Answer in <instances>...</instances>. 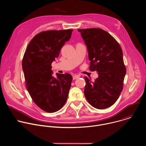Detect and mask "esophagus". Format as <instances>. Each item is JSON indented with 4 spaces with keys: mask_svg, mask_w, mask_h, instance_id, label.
<instances>
[{
    "mask_svg": "<svg viewBox=\"0 0 146 146\" xmlns=\"http://www.w3.org/2000/svg\"><path fill=\"white\" fill-rule=\"evenodd\" d=\"M80 75H78V74H75V75H74V76H73V80H76V79H77V78H80Z\"/></svg>",
    "mask_w": 146,
    "mask_h": 146,
    "instance_id": "esophagus-1",
    "label": "esophagus"
}]
</instances>
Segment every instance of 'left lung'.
<instances>
[{"label": "left lung", "instance_id": "left-lung-1", "mask_svg": "<svg viewBox=\"0 0 146 146\" xmlns=\"http://www.w3.org/2000/svg\"><path fill=\"white\" fill-rule=\"evenodd\" d=\"M84 40L90 62V70L98 72L92 81L84 77V95L90 105L98 109L110 107L118 99L126 74L122 49L116 40L100 28L78 29Z\"/></svg>", "mask_w": 146, "mask_h": 146}]
</instances>
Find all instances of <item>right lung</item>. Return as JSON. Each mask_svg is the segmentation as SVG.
I'll return each mask as SVG.
<instances>
[{
	"label": "right lung",
	"mask_w": 146,
	"mask_h": 146,
	"mask_svg": "<svg viewBox=\"0 0 146 146\" xmlns=\"http://www.w3.org/2000/svg\"><path fill=\"white\" fill-rule=\"evenodd\" d=\"M73 29L41 32L32 38L22 65L27 89L36 105L48 113L60 110L67 100L73 77L69 73L52 76L51 64L71 37Z\"/></svg>",
	"instance_id": "obj_1"
}]
</instances>
